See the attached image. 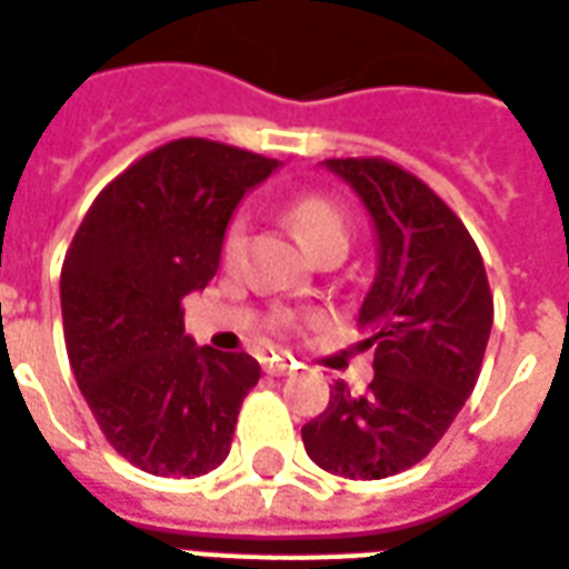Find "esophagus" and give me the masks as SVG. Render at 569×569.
<instances>
[{"mask_svg": "<svg viewBox=\"0 0 569 569\" xmlns=\"http://www.w3.org/2000/svg\"><path fill=\"white\" fill-rule=\"evenodd\" d=\"M290 370H293V360H288V358H269L267 360L269 376H288Z\"/></svg>", "mask_w": 569, "mask_h": 569, "instance_id": "1", "label": "esophagus"}]
</instances>
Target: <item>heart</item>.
<instances>
[{"instance_id":"heart-1","label":"heart","mask_w":569,"mask_h":569,"mask_svg":"<svg viewBox=\"0 0 569 569\" xmlns=\"http://www.w3.org/2000/svg\"><path fill=\"white\" fill-rule=\"evenodd\" d=\"M290 221L302 236V242L312 248L315 254L330 244H348V218L346 211L327 197H302L290 206ZM244 242V221L236 218L223 236V257H236Z\"/></svg>"}]
</instances>
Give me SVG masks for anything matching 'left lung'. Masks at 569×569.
I'll list each match as a JSON object with an SVG mask.
<instances>
[{"label":"left lung","instance_id":"1","mask_svg":"<svg viewBox=\"0 0 569 569\" xmlns=\"http://www.w3.org/2000/svg\"><path fill=\"white\" fill-rule=\"evenodd\" d=\"M325 166L355 188L379 239L358 315L363 348H376V376L363 393L336 381L325 412L302 427V446L327 472L388 479L427 458L467 403L495 297L472 236L421 178L381 157Z\"/></svg>","mask_w":569,"mask_h":569}]
</instances>
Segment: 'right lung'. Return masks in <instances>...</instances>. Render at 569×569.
I'll list each match as a JSON object with an SVG mask.
<instances>
[{
    "instance_id": "obj_1",
    "label": "right lung",
    "mask_w": 569,
    "mask_h": 569,
    "mask_svg": "<svg viewBox=\"0 0 569 569\" xmlns=\"http://www.w3.org/2000/svg\"><path fill=\"white\" fill-rule=\"evenodd\" d=\"M279 160L211 139H176L93 199L63 272L74 381L111 449L153 476H202L230 455L260 363L199 348L181 300L218 272L236 206Z\"/></svg>"
}]
</instances>
